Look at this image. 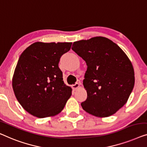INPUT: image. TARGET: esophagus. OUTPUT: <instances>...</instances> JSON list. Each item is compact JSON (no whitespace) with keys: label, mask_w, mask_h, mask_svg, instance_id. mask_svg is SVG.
Here are the masks:
<instances>
[{"label":"esophagus","mask_w":147,"mask_h":147,"mask_svg":"<svg viewBox=\"0 0 147 147\" xmlns=\"http://www.w3.org/2000/svg\"><path fill=\"white\" fill-rule=\"evenodd\" d=\"M79 86H80L79 84L76 83V84H73V86H72V88H73V89L74 90H76V89H77V88H78V87H79Z\"/></svg>","instance_id":"1"}]
</instances>
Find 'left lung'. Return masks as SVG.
<instances>
[{
  "mask_svg": "<svg viewBox=\"0 0 147 147\" xmlns=\"http://www.w3.org/2000/svg\"><path fill=\"white\" fill-rule=\"evenodd\" d=\"M72 49L87 65L84 87L87 98L82 109L97 117H107L127 102L135 84V72L125 52L110 39L96 36L74 42Z\"/></svg>",
  "mask_w": 147,
  "mask_h": 147,
  "instance_id": "8db88e82",
  "label": "left lung"
}]
</instances>
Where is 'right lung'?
Wrapping results in <instances>:
<instances>
[{"instance_id":"add662e5","label":"right lung","mask_w":147,"mask_h":147,"mask_svg":"<svg viewBox=\"0 0 147 147\" xmlns=\"http://www.w3.org/2000/svg\"><path fill=\"white\" fill-rule=\"evenodd\" d=\"M71 45L72 42H36L20 56L12 88L22 108L34 117L58 115L71 97L72 88L64 83L59 63Z\"/></svg>"}]
</instances>
